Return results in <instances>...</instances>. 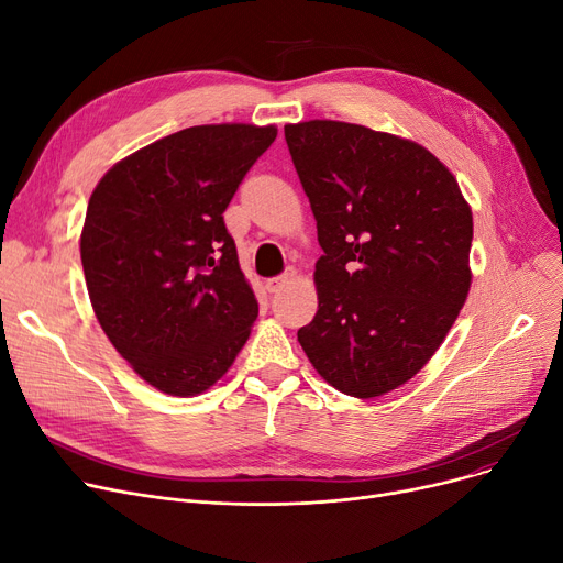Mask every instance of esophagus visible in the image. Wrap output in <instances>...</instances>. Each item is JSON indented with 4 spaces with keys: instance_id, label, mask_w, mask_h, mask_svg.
<instances>
[{
    "instance_id": "34e87169",
    "label": "esophagus",
    "mask_w": 563,
    "mask_h": 563,
    "mask_svg": "<svg viewBox=\"0 0 563 563\" xmlns=\"http://www.w3.org/2000/svg\"><path fill=\"white\" fill-rule=\"evenodd\" d=\"M294 276H297V274H294V272H285L283 276L266 278V280H264V287H266V291H269V294H276V291H280L287 283H291Z\"/></svg>"
}]
</instances>
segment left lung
Masks as SVG:
<instances>
[{
	"instance_id": "left-lung-1",
	"label": "left lung",
	"mask_w": 563,
	"mask_h": 563,
	"mask_svg": "<svg viewBox=\"0 0 563 563\" xmlns=\"http://www.w3.org/2000/svg\"><path fill=\"white\" fill-rule=\"evenodd\" d=\"M317 219L319 308L299 342L351 397L386 395L416 376L470 291L472 212L427 147L363 125H285Z\"/></svg>"
}]
</instances>
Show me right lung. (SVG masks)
Returning <instances> with one entry per match:
<instances>
[{"label":"right lung","instance_id":"obj_1","mask_svg":"<svg viewBox=\"0 0 563 563\" xmlns=\"http://www.w3.org/2000/svg\"><path fill=\"white\" fill-rule=\"evenodd\" d=\"M278 130L198 125L118 162L88 200L81 264L115 351L157 390L200 395L246 344L257 299L223 212Z\"/></svg>","mask_w":563,"mask_h":563}]
</instances>
